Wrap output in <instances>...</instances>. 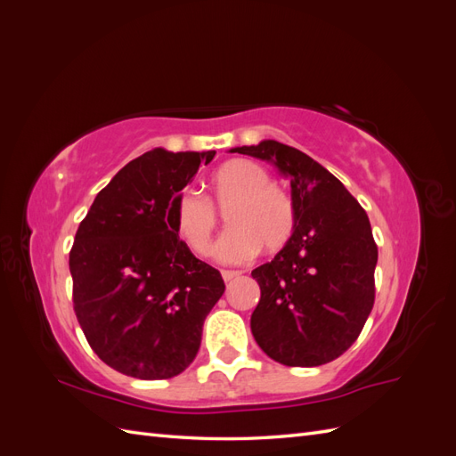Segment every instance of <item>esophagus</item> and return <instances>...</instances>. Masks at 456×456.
Masks as SVG:
<instances>
[{"mask_svg":"<svg viewBox=\"0 0 456 456\" xmlns=\"http://www.w3.org/2000/svg\"><path fill=\"white\" fill-rule=\"evenodd\" d=\"M243 272H240V270H223V280L224 281H232V280H236V278H240Z\"/></svg>","mask_w":456,"mask_h":456,"instance_id":"34e87169","label":"esophagus"}]
</instances>
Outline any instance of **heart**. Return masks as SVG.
Returning <instances> with one entry per match:
<instances>
[{
	"label": "heart",
	"mask_w": 456,
	"mask_h": 456,
	"mask_svg": "<svg viewBox=\"0 0 456 456\" xmlns=\"http://www.w3.org/2000/svg\"><path fill=\"white\" fill-rule=\"evenodd\" d=\"M211 200L186 188L171 205V223L191 253L207 255L218 224V209L226 212L230 228L218 238L215 255L228 265L253 258L260 247L280 251L291 241L297 209L291 196L272 184L265 167L249 159H232L211 175Z\"/></svg>",
	"instance_id": "b5f03b06"
}]
</instances>
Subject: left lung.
<instances>
[{"instance_id": "1", "label": "left lung", "mask_w": 456, "mask_h": 456, "mask_svg": "<svg viewBox=\"0 0 456 456\" xmlns=\"http://www.w3.org/2000/svg\"><path fill=\"white\" fill-rule=\"evenodd\" d=\"M273 161L291 178V241L251 272L260 300L251 315L258 346L287 367L337 360L360 337L375 305L379 249L369 216L337 176L305 151L275 141L233 148Z\"/></svg>"}]
</instances>
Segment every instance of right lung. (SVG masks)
<instances>
[{
    "label": "right lung",
    "instance_id": "right-lung-1",
    "mask_svg": "<svg viewBox=\"0 0 456 456\" xmlns=\"http://www.w3.org/2000/svg\"><path fill=\"white\" fill-rule=\"evenodd\" d=\"M213 158V150L146 151L96 194L76 232L74 312L93 352L123 375H181L224 293L220 272L191 255L171 223L175 198Z\"/></svg>",
    "mask_w": 456,
    "mask_h": 456
}]
</instances>
